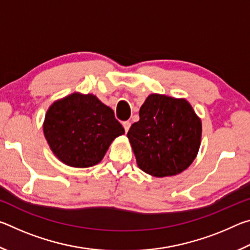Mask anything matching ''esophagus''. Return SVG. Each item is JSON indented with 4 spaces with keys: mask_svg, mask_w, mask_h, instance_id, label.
<instances>
[{
    "mask_svg": "<svg viewBox=\"0 0 250 250\" xmlns=\"http://www.w3.org/2000/svg\"><path fill=\"white\" fill-rule=\"evenodd\" d=\"M122 125H124L125 132H128L129 129H130V126H131V122L130 121H125L124 124H122Z\"/></svg>",
    "mask_w": 250,
    "mask_h": 250,
    "instance_id": "1",
    "label": "esophagus"
}]
</instances>
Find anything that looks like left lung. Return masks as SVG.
Segmentation results:
<instances>
[{"label":"left lung","mask_w":250,"mask_h":250,"mask_svg":"<svg viewBox=\"0 0 250 250\" xmlns=\"http://www.w3.org/2000/svg\"><path fill=\"white\" fill-rule=\"evenodd\" d=\"M139 116L126 137L142 171L163 177L191 166L200 147L202 124L188 101L150 95Z\"/></svg>","instance_id":"8db88e82"}]
</instances>
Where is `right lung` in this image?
Listing matches in <instances>:
<instances>
[{"instance_id": "obj_1", "label": "right lung", "mask_w": 250, "mask_h": 250, "mask_svg": "<svg viewBox=\"0 0 250 250\" xmlns=\"http://www.w3.org/2000/svg\"><path fill=\"white\" fill-rule=\"evenodd\" d=\"M43 128L54 154L74 167L99 163L110 143L125 133L111 108L95 96L80 94L50 105Z\"/></svg>"}]
</instances>
